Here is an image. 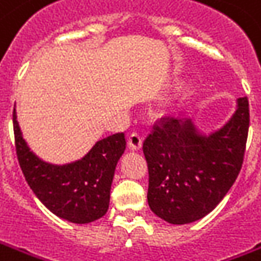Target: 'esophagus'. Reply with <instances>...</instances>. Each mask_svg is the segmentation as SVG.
Returning <instances> with one entry per match:
<instances>
[{
    "instance_id": "obj_1",
    "label": "esophagus",
    "mask_w": 261,
    "mask_h": 261,
    "mask_svg": "<svg viewBox=\"0 0 261 261\" xmlns=\"http://www.w3.org/2000/svg\"><path fill=\"white\" fill-rule=\"evenodd\" d=\"M143 145V137L138 133H131L128 137V147L131 149H140Z\"/></svg>"
}]
</instances>
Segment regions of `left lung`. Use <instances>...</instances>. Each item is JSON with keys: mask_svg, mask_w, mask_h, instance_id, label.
Masks as SVG:
<instances>
[{"mask_svg": "<svg viewBox=\"0 0 261 261\" xmlns=\"http://www.w3.org/2000/svg\"><path fill=\"white\" fill-rule=\"evenodd\" d=\"M249 123L247 97L238 100V110L223 128L207 137L199 136L191 120H160L143 143L151 211L172 225L212 212L242 169Z\"/></svg>", "mask_w": 261, "mask_h": 261, "instance_id": "left-lung-1", "label": "left lung"}]
</instances>
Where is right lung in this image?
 <instances>
[{"instance_id": "obj_1", "label": "right lung", "mask_w": 261, "mask_h": 261, "mask_svg": "<svg viewBox=\"0 0 261 261\" xmlns=\"http://www.w3.org/2000/svg\"><path fill=\"white\" fill-rule=\"evenodd\" d=\"M19 167L36 198L49 211L73 223H89L109 209L114 169L125 149L124 133L100 140L80 161L50 165L31 152L12 113Z\"/></svg>"}]
</instances>
